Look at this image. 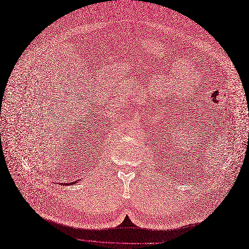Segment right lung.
Returning <instances> with one entry per match:
<instances>
[{"instance_id": "right-lung-1", "label": "right lung", "mask_w": 249, "mask_h": 249, "mask_svg": "<svg viewBox=\"0 0 249 249\" xmlns=\"http://www.w3.org/2000/svg\"><path fill=\"white\" fill-rule=\"evenodd\" d=\"M78 182V180L77 181H74V182H69V183H61L62 185H68V186H70V185H73V184H75V183H77Z\"/></svg>"}]
</instances>
